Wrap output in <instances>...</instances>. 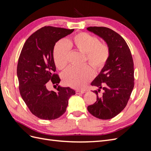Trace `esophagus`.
Segmentation results:
<instances>
[{"instance_id": "1", "label": "esophagus", "mask_w": 151, "mask_h": 151, "mask_svg": "<svg viewBox=\"0 0 151 151\" xmlns=\"http://www.w3.org/2000/svg\"><path fill=\"white\" fill-rule=\"evenodd\" d=\"M86 92L85 91H76V94H84V93H85Z\"/></svg>"}]
</instances>
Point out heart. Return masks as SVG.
<instances>
[{"label":"heart","instance_id":"1","mask_svg":"<svg viewBox=\"0 0 151 151\" xmlns=\"http://www.w3.org/2000/svg\"><path fill=\"white\" fill-rule=\"evenodd\" d=\"M69 48L84 53L86 60L94 70H99L107 62L110 54L108 45L100 43L98 38L82 32L64 42L56 43L53 49V59L56 67L64 69L68 64ZM93 72L87 65L71 67L63 72L62 80L66 86L72 88H84L92 79Z\"/></svg>","mask_w":151,"mask_h":151}]
</instances>
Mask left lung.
I'll use <instances>...</instances> for the list:
<instances>
[{
	"label": "left lung",
	"mask_w": 151,
	"mask_h": 151,
	"mask_svg": "<svg viewBox=\"0 0 151 151\" xmlns=\"http://www.w3.org/2000/svg\"><path fill=\"white\" fill-rule=\"evenodd\" d=\"M88 31L103 38L110 54L99 75L91 83L98 87L97 101L88 106V111L99 119L108 120L119 114L127 106L134 86V62L125 40L106 27H89ZM102 88L101 96L98 92Z\"/></svg>",
	"instance_id": "8db88e82"
}]
</instances>
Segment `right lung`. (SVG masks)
<instances>
[{
    "label": "right lung",
    "instance_id": "1",
    "mask_svg": "<svg viewBox=\"0 0 151 151\" xmlns=\"http://www.w3.org/2000/svg\"><path fill=\"white\" fill-rule=\"evenodd\" d=\"M74 30L45 26L32 34L22 48L17 67L19 92L30 111L41 119L52 120L61 116L70 97L76 94L69 87L58 86L57 92L47 87L50 81L55 86L60 81L54 73L55 45Z\"/></svg>",
    "mask_w": 151,
    "mask_h": 151
}]
</instances>
